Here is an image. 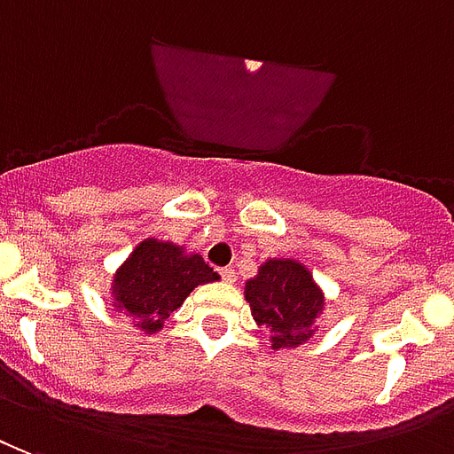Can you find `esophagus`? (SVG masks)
<instances>
[{
  "instance_id": "esophagus-1",
  "label": "esophagus",
  "mask_w": 454,
  "mask_h": 454,
  "mask_svg": "<svg viewBox=\"0 0 454 454\" xmlns=\"http://www.w3.org/2000/svg\"><path fill=\"white\" fill-rule=\"evenodd\" d=\"M220 276H223L224 283H234L237 280V273L231 268H220Z\"/></svg>"
}]
</instances>
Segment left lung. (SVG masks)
I'll return each instance as SVG.
<instances>
[{"mask_svg": "<svg viewBox=\"0 0 454 454\" xmlns=\"http://www.w3.org/2000/svg\"><path fill=\"white\" fill-rule=\"evenodd\" d=\"M251 317L270 333L273 348H297L314 332L322 314L324 295L314 286L309 270L297 261L273 259L259 268L247 283Z\"/></svg>", "mask_w": 454, "mask_h": 454, "instance_id": "8db88e82", "label": "left lung"}]
</instances>
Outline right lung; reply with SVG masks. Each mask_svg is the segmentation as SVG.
Returning a JSON list of instances; mask_svg holds the SVG:
<instances>
[{
	"label": "right lung",
	"instance_id": "obj_1",
	"mask_svg": "<svg viewBox=\"0 0 454 454\" xmlns=\"http://www.w3.org/2000/svg\"><path fill=\"white\" fill-rule=\"evenodd\" d=\"M210 280H217V273L198 254L186 256L171 241L147 239L115 273L114 307L132 317L142 332H159L193 287Z\"/></svg>",
	"mask_w": 454,
	"mask_h": 454
}]
</instances>
